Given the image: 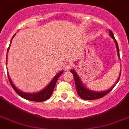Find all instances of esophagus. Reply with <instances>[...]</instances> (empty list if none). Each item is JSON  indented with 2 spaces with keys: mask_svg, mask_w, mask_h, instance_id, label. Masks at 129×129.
Masks as SVG:
<instances>
[{
  "mask_svg": "<svg viewBox=\"0 0 129 129\" xmlns=\"http://www.w3.org/2000/svg\"><path fill=\"white\" fill-rule=\"evenodd\" d=\"M72 68V65L70 64V63H66V64L64 66V69L65 70H66V71L70 70Z\"/></svg>",
  "mask_w": 129,
  "mask_h": 129,
  "instance_id": "esophagus-1",
  "label": "esophagus"
}]
</instances>
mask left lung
I'll list each match as a JSON object with an SVG mask.
<instances>
[{
  "mask_svg": "<svg viewBox=\"0 0 129 129\" xmlns=\"http://www.w3.org/2000/svg\"><path fill=\"white\" fill-rule=\"evenodd\" d=\"M109 34L110 36H111L112 38L115 40V42L116 46H117V53H118V55L119 56H120L119 55V46H118V44H117V42L116 41L115 38L114 37V34L113 33L111 30H109ZM70 72H72V74H73L74 77V80H75V87H76V90H77V93L78 94L79 97H81V99H85V100H94V99H99V98H101V97H104L106 95L111 92L112 91V89L114 88V87L115 86L116 84L114 85L113 87H112L111 88L109 89L107 91H105L103 92H94L92 91H90V90L87 89L83 86V85L82 84V83H81V80L79 79V76L77 75V74L75 73V72L74 70H71ZM121 74L120 73V75H119V77L118 78V80H117V83H118L119 81V79H120V76H121Z\"/></svg>",
  "mask_w": 129,
  "mask_h": 129,
  "instance_id": "obj_1",
  "label": "left lung"
}]
</instances>
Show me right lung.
I'll return each mask as SVG.
<instances>
[{
	"label": "right lung",
	"instance_id": "obj_1",
	"mask_svg": "<svg viewBox=\"0 0 129 129\" xmlns=\"http://www.w3.org/2000/svg\"><path fill=\"white\" fill-rule=\"evenodd\" d=\"M15 35V34H14ZM14 35L12 36V38L14 36ZM63 71H61V72H59V74H57L54 79H52V81L49 83L48 86L46 87L45 89H44L43 90H42L41 91L38 92V93H32V94H29V93H24V92H22L20 91H19L18 89L16 88V87L13 85V83H12L11 80H10V77H9V75H8V79H9V81H10V83L11 85V86L12 87V88L14 89V90L15 91V92L18 95H20V97H22L24 99H28V100H30V101H37V102H40V101H46L47 99H48L50 97V96L52 95L53 93V91H54V87L55 86V84H56V82H57V79L59 78V77L61 74H63Z\"/></svg>",
	"mask_w": 129,
	"mask_h": 129
}]
</instances>
